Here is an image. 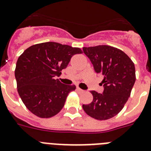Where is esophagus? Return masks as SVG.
I'll use <instances>...</instances> for the list:
<instances>
[{
  "label": "esophagus",
  "mask_w": 151,
  "mask_h": 151,
  "mask_svg": "<svg viewBox=\"0 0 151 151\" xmlns=\"http://www.w3.org/2000/svg\"><path fill=\"white\" fill-rule=\"evenodd\" d=\"M76 90L78 91V92H83L84 91L82 90V89H81V88H78V87L76 88Z\"/></svg>",
  "instance_id": "esophagus-1"
}]
</instances>
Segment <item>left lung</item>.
<instances>
[{
	"label": "left lung",
	"mask_w": 151,
	"mask_h": 151,
	"mask_svg": "<svg viewBox=\"0 0 151 151\" xmlns=\"http://www.w3.org/2000/svg\"><path fill=\"white\" fill-rule=\"evenodd\" d=\"M97 74L103 77L102 94L91 91L93 101L82 108L88 115L98 120L115 116L130 97L135 82V68L122 50L108 45L83 47Z\"/></svg>",
	"instance_id": "1"
}]
</instances>
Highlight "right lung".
I'll list each match as a JSON object with an SVG mask.
<instances>
[{"label":"right lung","instance_id":"1","mask_svg":"<svg viewBox=\"0 0 151 151\" xmlns=\"http://www.w3.org/2000/svg\"><path fill=\"white\" fill-rule=\"evenodd\" d=\"M82 53L78 47L49 41L29 47L19 56L15 69L17 90L33 114L50 118L62 110L76 86L62 84L55 77L66 69L73 55Z\"/></svg>","mask_w":151,"mask_h":151}]
</instances>
